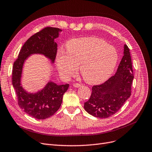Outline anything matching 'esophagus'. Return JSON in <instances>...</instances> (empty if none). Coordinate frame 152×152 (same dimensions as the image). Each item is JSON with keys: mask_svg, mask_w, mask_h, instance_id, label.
Masks as SVG:
<instances>
[{"mask_svg": "<svg viewBox=\"0 0 152 152\" xmlns=\"http://www.w3.org/2000/svg\"><path fill=\"white\" fill-rule=\"evenodd\" d=\"M73 86L75 88H79V87L81 86V85H80V84H79V83H75V84H73Z\"/></svg>", "mask_w": 152, "mask_h": 152, "instance_id": "obj_1", "label": "esophagus"}]
</instances>
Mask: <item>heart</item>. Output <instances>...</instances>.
<instances>
[{
    "label": "heart",
    "mask_w": 152,
    "mask_h": 152,
    "mask_svg": "<svg viewBox=\"0 0 152 152\" xmlns=\"http://www.w3.org/2000/svg\"><path fill=\"white\" fill-rule=\"evenodd\" d=\"M118 60V53L102 39L94 37L75 39L66 44V52L59 49L56 63L60 74L69 77L76 74L80 66L81 74L86 82L105 81L113 72Z\"/></svg>",
    "instance_id": "b5f03b06"
}]
</instances>
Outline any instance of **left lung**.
I'll use <instances>...</instances> for the list:
<instances>
[{
  "label": "left lung",
  "mask_w": 152,
  "mask_h": 152,
  "mask_svg": "<svg viewBox=\"0 0 152 152\" xmlns=\"http://www.w3.org/2000/svg\"><path fill=\"white\" fill-rule=\"evenodd\" d=\"M134 78L130 49L124 45V52L115 75L99 85L92 87V93L84 104L93 116L106 118L118 111L130 98Z\"/></svg>",
  "instance_id": "1"
}]
</instances>
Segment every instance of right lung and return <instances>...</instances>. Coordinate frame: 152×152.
<instances>
[{
    "instance_id": "add662e5",
    "label": "right lung",
    "mask_w": 152,
    "mask_h": 152,
    "mask_svg": "<svg viewBox=\"0 0 152 152\" xmlns=\"http://www.w3.org/2000/svg\"><path fill=\"white\" fill-rule=\"evenodd\" d=\"M61 31L59 28L47 27L32 36L22 47L13 65L12 85L18 104L25 113L38 120L46 119L59 110L69 84L58 85L49 81L41 90L35 93H28L21 86L22 68L25 61L34 54H42L54 63L58 47L54 39L59 37Z\"/></svg>"
}]
</instances>
